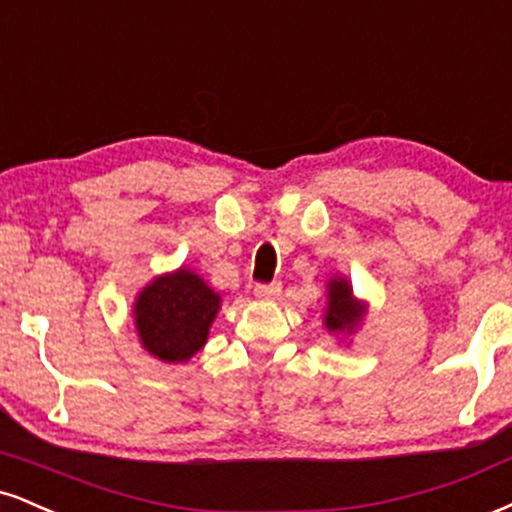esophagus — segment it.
I'll return each instance as SVG.
<instances>
[{"label": "esophagus", "instance_id": "esophagus-1", "mask_svg": "<svg viewBox=\"0 0 512 512\" xmlns=\"http://www.w3.org/2000/svg\"><path fill=\"white\" fill-rule=\"evenodd\" d=\"M255 298L260 300H274L276 295L281 293V283L274 281V283H255Z\"/></svg>", "mask_w": 512, "mask_h": 512}]
</instances>
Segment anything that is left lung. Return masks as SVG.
<instances>
[{"mask_svg": "<svg viewBox=\"0 0 512 512\" xmlns=\"http://www.w3.org/2000/svg\"><path fill=\"white\" fill-rule=\"evenodd\" d=\"M362 307L353 300L348 281L336 279L329 283V310H326V326L331 331L353 329L360 322Z\"/></svg>", "mask_w": 512, "mask_h": 512, "instance_id": "8db88e82", "label": "left lung"}]
</instances>
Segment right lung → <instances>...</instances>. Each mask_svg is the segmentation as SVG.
<instances>
[{"label":"right lung","instance_id":"add662e5","mask_svg":"<svg viewBox=\"0 0 512 512\" xmlns=\"http://www.w3.org/2000/svg\"><path fill=\"white\" fill-rule=\"evenodd\" d=\"M219 295L193 272L159 276L135 303V324L143 346L164 362H183L205 346Z\"/></svg>","mask_w":512,"mask_h":512}]
</instances>
